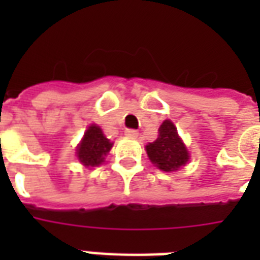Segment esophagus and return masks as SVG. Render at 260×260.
<instances>
[{
  "mask_svg": "<svg viewBox=\"0 0 260 260\" xmlns=\"http://www.w3.org/2000/svg\"><path fill=\"white\" fill-rule=\"evenodd\" d=\"M125 135L128 136V138H138V131H135V129H126L125 131Z\"/></svg>",
  "mask_w": 260,
  "mask_h": 260,
  "instance_id": "34e87169",
  "label": "esophagus"
}]
</instances>
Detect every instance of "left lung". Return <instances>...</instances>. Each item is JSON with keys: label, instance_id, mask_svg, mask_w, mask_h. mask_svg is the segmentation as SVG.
I'll return each instance as SVG.
<instances>
[{"label": "left lung", "instance_id": "left-lung-1", "mask_svg": "<svg viewBox=\"0 0 260 260\" xmlns=\"http://www.w3.org/2000/svg\"><path fill=\"white\" fill-rule=\"evenodd\" d=\"M148 158L159 170L171 173L177 171L189 162L190 155L182 139L178 135L177 126L171 120H165L159 126L158 139L146 146Z\"/></svg>", "mask_w": 260, "mask_h": 260}]
</instances>
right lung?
I'll return each mask as SVG.
<instances>
[{
	"instance_id": "obj_1",
	"label": "right lung",
	"mask_w": 260,
	"mask_h": 260,
	"mask_svg": "<svg viewBox=\"0 0 260 260\" xmlns=\"http://www.w3.org/2000/svg\"><path fill=\"white\" fill-rule=\"evenodd\" d=\"M112 146L113 143L106 139L101 128L95 124H91L77 147V158L85 167L100 166Z\"/></svg>"
}]
</instances>
